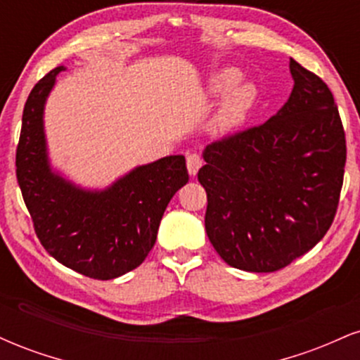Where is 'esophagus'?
<instances>
[{"instance_id": "1", "label": "esophagus", "mask_w": 360, "mask_h": 360, "mask_svg": "<svg viewBox=\"0 0 360 360\" xmlns=\"http://www.w3.org/2000/svg\"><path fill=\"white\" fill-rule=\"evenodd\" d=\"M186 166H188L189 176H196L200 167L203 166V160L198 154H188V157H186Z\"/></svg>"}]
</instances>
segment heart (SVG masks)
Returning <instances> with one entry per match:
<instances>
[{"label":"heart","instance_id":"b5f03b06","mask_svg":"<svg viewBox=\"0 0 360 360\" xmlns=\"http://www.w3.org/2000/svg\"><path fill=\"white\" fill-rule=\"evenodd\" d=\"M237 69H221L212 74L203 86L206 101L221 100L210 123L214 137H226L245 122L257 103L259 91L252 81H240Z\"/></svg>","mask_w":360,"mask_h":360}]
</instances>
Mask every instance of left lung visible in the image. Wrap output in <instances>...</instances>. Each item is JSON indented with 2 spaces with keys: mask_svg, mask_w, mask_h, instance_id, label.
<instances>
[{
  "mask_svg": "<svg viewBox=\"0 0 360 360\" xmlns=\"http://www.w3.org/2000/svg\"><path fill=\"white\" fill-rule=\"evenodd\" d=\"M292 91L278 113L203 150L205 229L229 266L274 272L328 232L344 183L345 134L332 91L289 60Z\"/></svg>",
  "mask_w": 360,
  "mask_h": 360,
  "instance_id": "1",
  "label": "left lung"
}]
</instances>
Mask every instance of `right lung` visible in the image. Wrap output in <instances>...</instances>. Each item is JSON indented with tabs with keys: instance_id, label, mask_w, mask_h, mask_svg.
I'll use <instances>...</instances> for the list:
<instances>
[{
	"instance_id": "add662e5",
	"label": "right lung",
	"mask_w": 360,
	"mask_h": 360,
	"mask_svg": "<svg viewBox=\"0 0 360 360\" xmlns=\"http://www.w3.org/2000/svg\"><path fill=\"white\" fill-rule=\"evenodd\" d=\"M65 65L32 89L23 108L16 177L39 240L53 259L93 279L135 269L154 247L169 201L188 183L184 155L134 167L105 188H86L53 167L45 105Z\"/></svg>"
}]
</instances>
